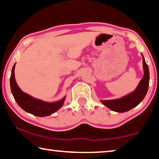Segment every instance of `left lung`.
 <instances>
[{
    "label": "left lung",
    "instance_id": "left-lung-1",
    "mask_svg": "<svg viewBox=\"0 0 159 159\" xmlns=\"http://www.w3.org/2000/svg\"><path fill=\"white\" fill-rule=\"evenodd\" d=\"M143 64L144 75L139 83L138 87L133 93L116 100L101 101V103L112 111L120 113L126 112L139 105L147 93L149 84V70L143 58Z\"/></svg>",
    "mask_w": 159,
    "mask_h": 159
}]
</instances>
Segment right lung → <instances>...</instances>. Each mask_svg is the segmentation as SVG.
<instances>
[{
	"mask_svg": "<svg viewBox=\"0 0 159 159\" xmlns=\"http://www.w3.org/2000/svg\"><path fill=\"white\" fill-rule=\"evenodd\" d=\"M15 65L16 64H14L12 68L10 79L11 89L14 99L22 109L36 116L44 117L55 113L63 106L66 98L65 97L61 101H56V102L47 103L33 98L32 96L21 91L16 84L15 79V75H14Z\"/></svg>",
	"mask_w": 159,
	"mask_h": 159,
	"instance_id": "add662e5",
	"label": "right lung"
}]
</instances>
